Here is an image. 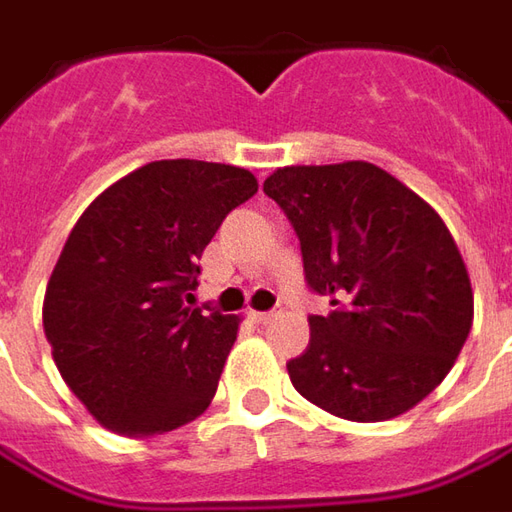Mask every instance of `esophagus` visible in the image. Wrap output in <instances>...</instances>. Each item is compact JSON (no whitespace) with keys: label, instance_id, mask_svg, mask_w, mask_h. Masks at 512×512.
<instances>
[{"label":"esophagus","instance_id":"34e87169","mask_svg":"<svg viewBox=\"0 0 512 512\" xmlns=\"http://www.w3.org/2000/svg\"><path fill=\"white\" fill-rule=\"evenodd\" d=\"M277 316H280V311H249V319L257 322V325H269L271 319H277Z\"/></svg>","mask_w":512,"mask_h":512}]
</instances>
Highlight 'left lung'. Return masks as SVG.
Instances as JSON below:
<instances>
[{"mask_svg": "<svg viewBox=\"0 0 512 512\" xmlns=\"http://www.w3.org/2000/svg\"><path fill=\"white\" fill-rule=\"evenodd\" d=\"M300 238L305 283L330 297L291 384L358 423L409 412L471 333L474 294L460 249L423 198L370 162L280 168L263 182Z\"/></svg>", "mask_w": 512, "mask_h": 512, "instance_id": "8db88e82", "label": "left lung"}]
</instances>
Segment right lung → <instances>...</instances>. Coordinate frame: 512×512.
<instances>
[{
    "instance_id": "obj_1",
    "label": "right lung",
    "mask_w": 512,
    "mask_h": 512,
    "mask_svg": "<svg viewBox=\"0 0 512 512\" xmlns=\"http://www.w3.org/2000/svg\"><path fill=\"white\" fill-rule=\"evenodd\" d=\"M255 193L249 170L162 159L103 190L69 232L44 333L69 389L109 431L154 437L210 406L238 316L187 302L204 246Z\"/></svg>"
}]
</instances>
